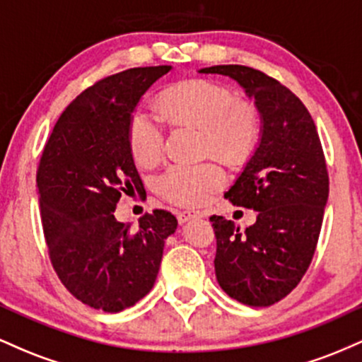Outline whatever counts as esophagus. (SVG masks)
I'll return each instance as SVG.
<instances>
[{
    "instance_id": "34e87169",
    "label": "esophagus",
    "mask_w": 362,
    "mask_h": 362,
    "mask_svg": "<svg viewBox=\"0 0 362 362\" xmlns=\"http://www.w3.org/2000/svg\"><path fill=\"white\" fill-rule=\"evenodd\" d=\"M194 218H201V213H199V211H180V213L177 214V219L180 224L190 221V219Z\"/></svg>"
}]
</instances>
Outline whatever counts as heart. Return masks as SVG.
Instances as JSON below:
<instances>
[{
  "mask_svg": "<svg viewBox=\"0 0 362 362\" xmlns=\"http://www.w3.org/2000/svg\"><path fill=\"white\" fill-rule=\"evenodd\" d=\"M161 110L178 122L204 127L207 149L224 158L250 151L259 136V114L250 103L236 102L233 91L209 80H192L172 86L161 95ZM165 132L160 119L149 110L134 112L129 122V146L143 167L155 165L163 155ZM226 184V172L216 161L175 163L156 178L158 192L180 206L206 202Z\"/></svg>",
  "mask_w": 362,
  "mask_h": 362,
  "instance_id": "1",
  "label": "heart"
}]
</instances>
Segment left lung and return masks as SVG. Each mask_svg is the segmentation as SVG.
<instances>
[{
    "label": "left lung",
    "instance_id": "obj_1",
    "mask_svg": "<svg viewBox=\"0 0 362 362\" xmlns=\"http://www.w3.org/2000/svg\"><path fill=\"white\" fill-rule=\"evenodd\" d=\"M202 74L230 76L253 98L260 139L224 197L257 211L240 231L233 221L211 216L216 235V279L228 296L248 306H271L308 271L328 199L322 143L310 112L289 88L259 69L211 66Z\"/></svg>",
    "mask_w": 362,
    "mask_h": 362
}]
</instances>
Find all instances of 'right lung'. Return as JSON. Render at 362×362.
<instances>
[{"label": "right lung", "instance_id": "add662e5", "mask_svg": "<svg viewBox=\"0 0 362 362\" xmlns=\"http://www.w3.org/2000/svg\"><path fill=\"white\" fill-rule=\"evenodd\" d=\"M172 66L132 68L86 88L52 129L39 170L40 216L52 267L76 300L107 313L151 291L177 218L155 209L138 230L119 223L120 195L143 192L129 122L143 95Z\"/></svg>", "mask_w": 362, "mask_h": 362}]
</instances>
